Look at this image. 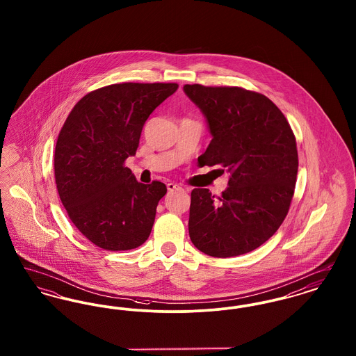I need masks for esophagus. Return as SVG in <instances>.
I'll return each mask as SVG.
<instances>
[{"label":"esophagus","mask_w":356,"mask_h":356,"mask_svg":"<svg viewBox=\"0 0 356 356\" xmlns=\"http://www.w3.org/2000/svg\"><path fill=\"white\" fill-rule=\"evenodd\" d=\"M167 188H168V191H175V189H179V188H181V186H179V184H176V183H168Z\"/></svg>","instance_id":"esophagus-1"}]
</instances>
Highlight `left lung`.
I'll return each instance as SVG.
<instances>
[{"label":"left lung","mask_w":356,"mask_h":356,"mask_svg":"<svg viewBox=\"0 0 356 356\" xmlns=\"http://www.w3.org/2000/svg\"><path fill=\"white\" fill-rule=\"evenodd\" d=\"M184 92L203 112L212 135L200 167L220 165L231 175L219 197L207 188L192 191L189 237L213 257L251 252L287 216L299 165L293 132L261 93L200 84L184 85Z\"/></svg>","instance_id":"8db88e82"}]
</instances>
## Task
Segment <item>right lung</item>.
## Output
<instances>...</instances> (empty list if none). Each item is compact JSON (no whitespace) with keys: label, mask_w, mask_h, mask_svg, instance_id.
<instances>
[{"label":"right lung","mask_w":356,"mask_h":356,"mask_svg":"<svg viewBox=\"0 0 356 356\" xmlns=\"http://www.w3.org/2000/svg\"><path fill=\"white\" fill-rule=\"evenodd\" d=\"M177 88L122 83L96 89L73 106L60 131L54 151L60 199L77 229L102 250H134L151 235L167 186L138 183L125 160L135 156L149 115Z\"/></svg>","instance_id":"add662e5"}]
</instances>
